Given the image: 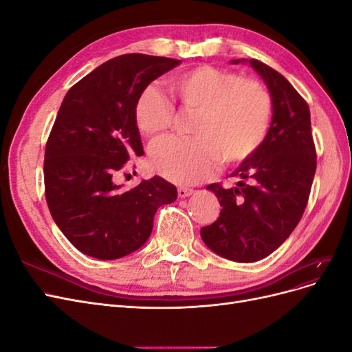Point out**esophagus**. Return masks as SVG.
<instances>
[{"instance_id":"1","label":"esophagus","mask_w":352,"mask_h":352,"mask_svg":"<svg viewBox=\"0 0 352 352\" xmlns=\"http://www.w3.org/2000/svg\"><path fill=\"white\" fill-rule=\"evenodd\" d=\"M192 194H194V189L185 188V186L177 188V195H179V198H185V197H189V195H192Z\"/></svg>"}]
</instances>
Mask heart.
Segmentation results:
<instances>
[{"label": "heart", "instance_id": "heart-1", "mask_svg": "<svg viewBox=\"0 0 352 352\" xmlns=\"http://www.w3.org/2000/svg\"><path fill=\"white\" fill-rule=\"evenodd\" d=\"M173 104L189 116L190 140H166L150 151L154 172L179 185L210 177L221 160L226 166L248 162L269 135L273 101L263 85L212 66L182 70L168 79ZM175 120L173 105L154 87H146L133 105L138 132L155 141Z\"/></svg>", "mask_w": 352, "mask_h": 352}]
</instances>
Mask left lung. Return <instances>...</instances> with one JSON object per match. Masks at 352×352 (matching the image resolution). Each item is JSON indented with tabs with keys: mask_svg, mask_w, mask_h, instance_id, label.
<instances>
[{
	"mask_svg": "<svg viewBox=\"0 0 352 352\" xmlns=\"http://www.w3.org/2000/svg\"><path fill=\"white\" fill-rule=\"evenodd\" d=\"M250 65L272 95L270 131L255 155L229 176L235 185L207 186L221 210L214 223L201 229L211 251L239 263L267 257L291 235L304 214L317 167L307 101L279 72L255 58Z\"/></svg>",
	"mask_w": 352,
	"mask_h": 352,
	"instance_id": "8db88e82",
	"label": "left lung"
}]
</instances>
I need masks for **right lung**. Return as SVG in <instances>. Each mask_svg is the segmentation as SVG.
<instances>
[{
  "label": "right lung",
  "mask_w": 352,
  "mask_h": 352,
  "mask_svg": "<svg viewBox=\"0 0 352 352\" xmlns=\"http://www.w3.org/2000/svg\"><path fill=\"white\" fill-rule=\"evenodd\" d=\"M179 63L140 52L114 57L61 102L45 146V198L60 230L89 257L116 260L140 250L158 207L177 198L176 186L160 176L129 190L116 179L129 158L144 155L133 122L138 95Z\"/></svg>",
  "instance_id": "obj_1"
}]
</instances>
